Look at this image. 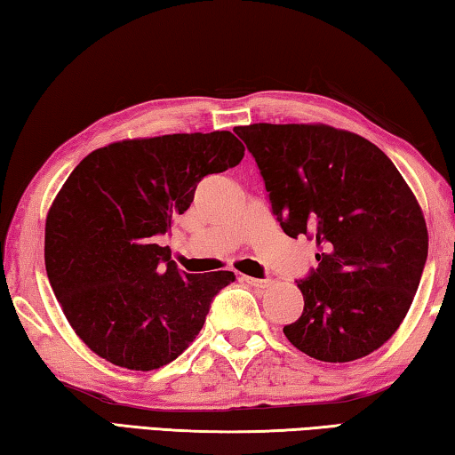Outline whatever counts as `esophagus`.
Listing matches in <instances>:
<instances>
[{"instance_id":"34e87169","label":"esophagus","mask_w":455,"mask_h":455,"mask_svg":"<svg viewBox=\"0 0 455 455\" xmlns=\"http://www.w3.org/2000/svg\"><path fill=\"white\" fill-rule=\"evenodd\" d=\"M243 281L252 284V287H257V289H268L273 284L271 279H255V276H244V275H243Z\"/></svg>"}]
</instances>
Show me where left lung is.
I'll use <instances>...</instances> for the list:
<instances>
[{"mask_svg": "<svg viewBox=\"0 0 455 455\" xmlns=\"http://www.w3.org/2000/svg\"><path fill=\"white\" fill-rule=\"evenodd\" d=\"M235 132L284 235L319 249V267L297 283L301 317L283 333L329 363L379 349L410 311L427 259L426 219L403 176L363 136L327 124L260 122Z\"/></svg>", "mask_w": 455, "mask_h": 455, "instance_id": "8db88e82", "label": "left lung"}]
</instances>
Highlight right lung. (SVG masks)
I'll return each instance as SVG.
<instances>
[{
	"instance_id": "right-lung-1",
	"label": "right lung",
	"mask_w": 455,
	"mask_h": 455,
	"mask_svg": "<svg viewBox=\"0 0 455 455\" xmlns=\"http://www.w3.org/2000/svg\"><path fill=\"white\" fill-rule=\"evenodd\" d=\"M243 156L227 130L166 134L108 144L68 176L45 219V271L68 323L96 355L152 371L195 341L235 273H182L154 236L188 209L204 176Z\"/></svg>"
}]
</instances>
